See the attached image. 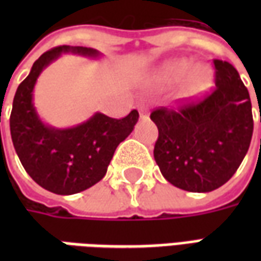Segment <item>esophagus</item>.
Instances as JSON below:
<instances>
[{
	"label": "esophagus",
	"instance_id": "34e87169",
	"mask_svg": "<svg viewBox=\"0 0 261 261\" xmlns=\"http://www.w3.org/2000/svg\"><path fill=\"white\" fill-rule=\"evenodd\" d=\"M140 114H141V117H145L148 114V108L145 105H141V106H140Z\"/></svg>",
	"mask_w": 261,
	"mask_h": 261
}]
</instances>
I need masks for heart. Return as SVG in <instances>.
<instances>
[{"label":"heart","instance_id":"1","mask_svg":"<svg viewBox=\"0 0 261 261\" xmlns=\"http://www.w3.org/2000/svg\"><path fill=\"white\" fill-rule=\"evenodd\" d=\"M192 69V63L189 60H175L170 61L168 64H165L161 71L158 72V80L164 84H176L181 81L189 71ZM210 84V78L205 69L197 68L193 71L192 74L189 75L185 85V93L187 96H196L198 93H201L208 88Z\"/></svg>","mask_w":261,"mask_h":261}]
</instances>
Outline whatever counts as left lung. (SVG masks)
<instances>
[{
	"mask_svg": "<svg viewBox=\"0 0 261 261\" xmlns=\"http://www.w3.org/2000/svg\"><path fill=\"white\" fill-rule=\"evenodd\" d=\"M215 86L201 99L155 109L159 131L153 158L166 180L181 190L207 193L232 176L253 134L252 102L232 64L214 60Z\"/></svg>",
	"mask_w": 261,
	"mask_h": 261,
	"instance_id": "1",
	"label": "left lung"
}]
</instances>
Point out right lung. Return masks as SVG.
Listing matches in <instances>:
<instances>
[{
    "instance_id": "obj_1",
    "label": "right lung",
    "mask_w": 261,
    "mask_h": 261,
    "mask_svg": "<svg viewBox=\"0 0 261 261\" xmlns=\"http://www.w3.org/2000/svg\"><path fill=\"white\" fill-rule=\"evenodd\" d=\"M61 53L99 56L95 48L81 46H59L43 53L16 89L9 127L15 151L28 175L48 192L69 196L102 180L117 145L138 121V112L131 110L123 119L95 113L71 128L44 124L33 106V88L40 72Z\"/></svg>"
}]
</instances>
